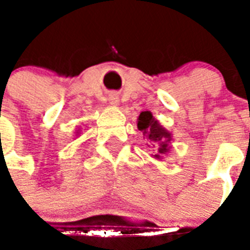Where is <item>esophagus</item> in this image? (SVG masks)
Instances as JSON below:
<instances>
[{
  "label": "esophagus",
  "mask_w": 250,
  "mask_h": 250,
  "mask_svg": "<svg viewBox=\"0 0 250 250\" xmlns=\"http://www.w3.org/2000/svg\"><path fill=\"white\" fill-rule=\"evenodd\" d=\"M118 102H119V100H118V97L115 94L110 97V104H111V105H118Z\"/></svg>",
  "instance_id": "esophagus-1"
}]
</instances>
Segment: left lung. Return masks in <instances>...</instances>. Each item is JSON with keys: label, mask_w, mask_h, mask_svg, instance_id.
Listing matches in <instances>:
<instances>
[{"label": "left lung", "mask_w": 250, "mask_h": 250, "mask_svg": "<svg viewBox=\"0 0 250 250\" xmlns=\"http://www.w3.org/2000/svg\"><path fill=\"white\" fill-rule=\"evenodd\" d=\"M137 128L140 129L149 145L157 148V152L152 154L157 160H162L170 152V143L172 140L171 133L160 125V122L153 117L150 111H143L137 118ZM148 145V146H149Z\"/></svg>", "instance_id": "obj_1"}]
</instances>
